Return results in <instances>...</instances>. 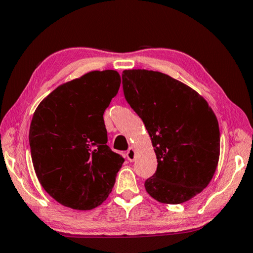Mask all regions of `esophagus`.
<instances>
[{"label": "esophagus", "mask_w": 253, "mask_h": 253, "mask_svg": "<svg viewBox=\"0 0 253 253\" xmlns=\"http://www.w3.org/2000/svg\"><path fill=\"white\" fill-rule=\"evenodd\" d=\"M126 158L129 161H133L135 159V150L133 148H130L126 152Z\"/></svg>", "instance_id": "esophagus-1"}]
</instances>
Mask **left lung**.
<instances>
[{"instance_id": "obj_1", "label": "left lung", "mask_w": 253, "mask_h": 253, "mask_svg": "<svg viewBox=\"0 0 253 253\" xmlns=\"http://www.w3.org/2000/svg\"><path fill=\"white\" fill-rule=\"evenodd\" d=\"M122 85L157 154L156 173L144 183L147 192L169 205L196 197L218 166L220 130L214 112L199 93L161 72L126 70Z\"/></svg>"}]
</instances>
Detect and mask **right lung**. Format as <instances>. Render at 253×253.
<instances>
[{"instance_id": "add662e5", "label": "right lung", "mask_w": 253, "mask_h": 253, "mask_svg": "<svg viewBox=\"0 0 253 253\" xmlns=\"http://www.w3.org/2000/svg\"><path fill=\"white\" fill-rule=\"evenodd\" d=\"M120 83L117 71H92L57 86L35 110L29 134L33 167L61 205L91 210L112 191L124 159L106 145L103 113Z\"/></svg>"}]
</instances>
